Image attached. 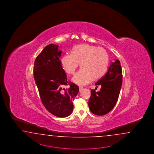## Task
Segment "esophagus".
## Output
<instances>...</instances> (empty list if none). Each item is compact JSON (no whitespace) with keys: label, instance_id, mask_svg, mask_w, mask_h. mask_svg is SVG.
Here are the masks:
<instances>
[{"label":"esophagus","instance_id":"obj_1","mask_svg":"<svg viewBox=\"0 0 154 154\" xmlns=\"http://www.w3.org/2000/svg\"><path fill=\"white\" fill-rule=\"evenodd\" d=\"M79 90L81 91L82 90H83V88L82 86H79Z\"/></svg>","mask_w":154,"mask_h":154}]
</instances>
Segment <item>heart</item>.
Here are the masks:
<instances>
[{"mask_svg":"<svg viewBox=\"0 0 154 154\" xmlns=\"http://www.w3.org/2000/svg\"><path fill=\"white\" fill-rule=\"evenodd\" d=\"M109 57L103 48L88 44L75 46L72 54L64 55L61 59L63 68L67 73L74 75L80 66L82 69L73 78L76 84L85 85L92 79H99L105 73L108 66Z\"/></svg>","mask_w":154,"mask_h":154,"instance_id":"obj_1","label":"heart"}]
</instances>
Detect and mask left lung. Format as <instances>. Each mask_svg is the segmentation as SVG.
<instances>
[{
    "label": "left lung",
    "instance_id": "left-lung-1",
    "mask_svg": "<svg viewBox=\"0 0 154 154\" xmlns=\"http://www.w3.org/2000/svg\"><path fill=\"white\" fill-rule=\"evenodd\" d=\"M122 69L121 63L116 59L112 62L104 77L99 79L96 86H101L100 91L91 90L88 101L90 111L96 116H104L115 106L122 85Z\"/></svg>",
    "mask_w": 154,
    "mask_h": 154
}]
</instances>
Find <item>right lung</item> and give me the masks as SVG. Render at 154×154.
<instances>
[{"mask_svg":"<svg viewBox=\"0 0 154 154\" xmlns=\"http://www.w3.org/2000/svg\"><path fill=\"white\" fill-rule=\"evenodd\" d=\"M58 47L51 44L38 55L34 63L33 76L45 108L55 116L64 118L73 112V101L79 88L67 81L59 59L62 51ZM67 84L70 88L66 89L63 87Z\"/></svg>","mask_w":154,"mask_h":154,"instance_id":"add662e5","label":"right lung"}]
</instances>
